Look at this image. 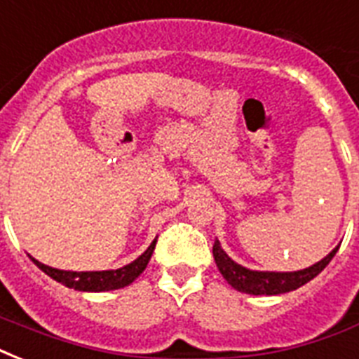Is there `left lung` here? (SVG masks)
Here are the masks:
<instances>
[{
    "instance_id": "left-lung-1",
    "label": "left lung",
    "mask_w": 359,
    "mask_h": 359,
    "mask_svg": "<svg viewBox=\"0 0 359 359\" xmlns=\"http://www.w3.org/2000/svg\"><path fill=\"white\" fill-rule=\"evenodd\" d=\"M337 250H339V245L330 251L323 261L315 262L313 266L304 268V270H296V272H259V270H250V268L242 266V264L233 261L225 253L224 248L219 245V240H214L212 245L214 261H216V266L225 278V281L233 289L253 296L283 294V292L300 289L302 285H306L307 281L317 278L318 273L328 266L330 261L337 253Z\"/></svg>"
}]
</instances>
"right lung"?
<instances>
[{
  "mask_svg": "<svg viewBox=\"0 0 359 359\" xmlns=\"http://www.w3.org/2000/svg\"><path fill=\"white\" fill-rule=\"evenodd\" d=\"M156 245V238L152 240V244L145 250V253H141L135 261L117 270H102V272H70V270H59V268H52L42 264L36 259L31 257V261L35 262L36 266L41 268L42 272L48 273L50 278L55 279L57 283L69 287L74 290H86V292H102V290H115L123 289L126 285H130L143 270L147 268L149 261H151L152 251Z\"/></svg>",
  "mask_w": 359,
  "mask_h": 359,
  "instance_id": "add662e5",
  "label": "right lung"
}]
</instances>
